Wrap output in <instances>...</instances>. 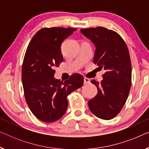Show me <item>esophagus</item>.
I'll list each match as a JSON object with an SVG mask.
<instances>
[{"label":"esophagus","mask_w":149,"mask_h":149,"mask_svg":"<svg viewBox=\"0 0 149 149\" xmlns=\"http://www.w3.org/2000/svg\"><path fill=\"white\" fill-rule=\"evenodd\" d=\"M89 83H90V79L88 78H84V84L87 85Z\"/></svg>","instance_id":"34e87169"}]
</instances>
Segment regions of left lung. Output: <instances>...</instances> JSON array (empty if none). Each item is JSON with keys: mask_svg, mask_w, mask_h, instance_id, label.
<instances>
[{"mask_svg": "<svg viewBox=\"0 0 149 149\" xmlns=\"http://www.w3.org/2000/svg\"><path fill=\"white\" fill-rule=\"evenodd\" d=\"M81 32L95 47L93 63L104 69L103 80L91 83L97 93L88 102L91 113L100 119L109 120L121 111L132 84V64L127 45L113 30L104 27L81 29Z\"/></svg>", "mask_w": 149, "mask_h": 149, "instance_id": "left-lung-1", "label": "left lung"}]
</instances>
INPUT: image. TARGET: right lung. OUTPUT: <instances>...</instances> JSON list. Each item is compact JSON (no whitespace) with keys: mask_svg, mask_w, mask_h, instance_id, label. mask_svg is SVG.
<instances>
[{"mask_svg":"<svg viewBox=\"0 0 149 149\" xmlns=\"http://www.w3.org/2000/svg\"><path fill=\"white\" fill-rule=\"evenodd\" d=\"M77 29L44 28L28 45L22 70L26 101L40 121L51 123L60 119L68 107L67 96L83 85V77L74 74L64 82L54 78L55 67L63 62L61 45Z\"/></svg>","mask_w":149,"mask_h":149,"instance_id":"1","label":"right lung"}]
</instances>
